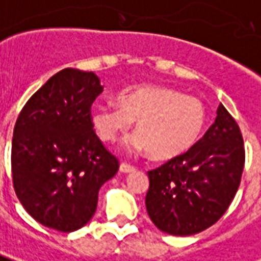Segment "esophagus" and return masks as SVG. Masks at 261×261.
Masks as SVG:
<instances>
[{"instance_id": "obj_1", "label": "esophagus", "mask_w": 261, "mask_h": 261, "mask_svg": "<svg viewBox=\"0 0 261 261\" xmlns=\"http://www.w3.org/2000/svg\"><path fill=\"white\" fill-rule=\"evenodd\" d=\"M120 171H121V173H133V171H136V167L127 164V163H121V164H120Z\"/></svg>"}]
</instances>
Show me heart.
I'll list each match as a JSON object with an SVG mask.
<instances>
[{"label": "heart", "instance_id": "1", "mask_svg": "<svg viewBox=\"0 0 261 261\" xmlns=\"http://www.w3.org/2000/svg\"><path fill=\"white\" fill-rule=\"evenodd\" d=\"M117 106H95L90 121L95 134L114 143L136 121L138 134L128 145L150 151L155 160H173L189 153L204 131V104L193 95L159 84H136L116 95Z\"/></svg>", "mask_w": 261, "mask_h": 261}]
</instances>
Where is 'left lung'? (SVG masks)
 <instances>
[{
	"label": "left lung",
	"mask_w": 261,
	"mask_h": 261,
	"mask_svg": "<svg viewBox=\"0 0 261 261\" xmlns=\"http://www.w3.org/2000/svg\"><path fill=\"white\" fill-rule=\"evenodd\" d=\"M244 168L242 131L223 104L204 137L189 153L148 171L145 207L155 227L197 234L226 213Z\"/></svg>",
	"instance_id": "8db88e82"
}]
</instances>
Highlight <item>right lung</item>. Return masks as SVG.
Masks as SVG:
<instances>
[{
  "label": "right lung",
  "mask_w": 261,
  "mask_h": 261,
  "mask_svg": "<svg viewBox=\"0 0 261 261\" xmlns=\"http://www.w3.org/2000/svg\"><path fill=\"white\" fill-rule=\"evenodd\" d=\"M102 91L94 72L64 68L27 101L14 127L12 181L42 226L75 231L93 219L98 191L118 171L90 121Z\"/></svg>",
  "instance_id": "1"
}]
</instances>
